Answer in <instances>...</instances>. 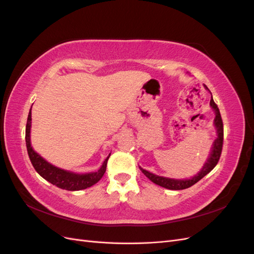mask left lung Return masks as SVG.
Returning <instances> with one entry per match:
<instances>
[{"label": "left lung", "mask_w": 254, "mask_h": 254, "mask_svg": "<svg viewBox=\"0 0 254 254\" xmlns=\"http://www.w3.org/2000/svg\"><path fill=\"white\" fill-rule=\"evenodd\" d=\"M204 88L206 90L207 87L204 84ZM210 91V90H209ZM211 93V91H210ZM212 95V93H211ZM210 105L213 108L214 112H215V119H214V125L215 128L217 130V137L216 140L214 141L213 146H212V150L210 153V157L207 158L205 164L203 165V167L201 168V171L199 172L197 175H195L193 178H190V179H183V180H179V179H171V178H165V177H161V176H157V175H153L147 171L143 170L141 168L142 173L147 177V178L152 181L153 183L158 184V186L168 189V190H184V189H188L191 186H194L195 183H197L199 180L202 179L205 175L209 174L213 168L216 166V164L218 163L220 155H221V150H222V143H224V124H222V120L220 117V112L217 105L215 104V102L213 101V97L210 102Z\"/></svg>", "instance_id": "left-lung-1"}]
</instances>
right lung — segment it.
I'll list each match as a JSON object with an SVG mask.
<instances>
[{
	"label": "right lung",
	"instance_id": "1",
	"mask_svg": "<svg viewBox=\"0 0 254 254\" xmlns=\"http://www.w3.org/2000/svg\"><path fill=\"white\" fill-rule=\"evenodd\" d=\"M30 126H32V109L29 110L27 118L25 129V141L30 162H32L36 172L39 174L42 178L48 180L49 182L54 184V186L66 190H84L94 186L95 183H97L103 178V176L106 172L107 162H108L110 155L107 157V159L104 161L103 165L97 172L89 174H76L61 170V168L49 163L47 160H44L39 153H37L33 149L32 145H30Z\"/></svg>",
	"mask_w": 254,
	"mask_h": 254
}]
</instances>
